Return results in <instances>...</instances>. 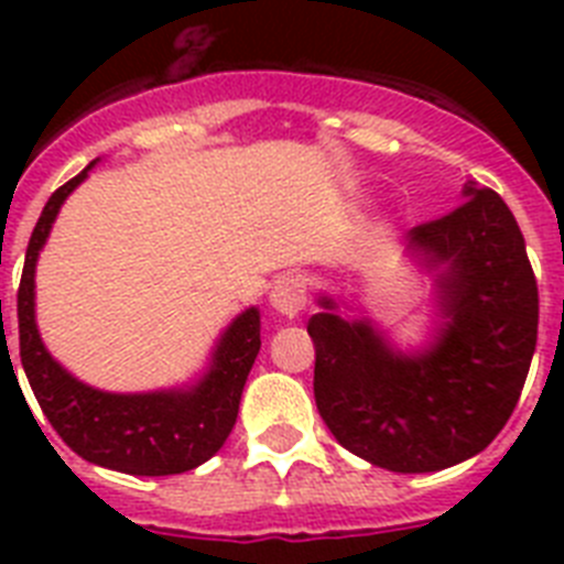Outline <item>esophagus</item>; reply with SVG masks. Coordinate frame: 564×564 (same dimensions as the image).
Listing matches in <instances>:
<instances>
[{
    "label": "esophagus",
    "mask_w": 564,
    "mask_h": 564,
    "mask_svg": "<svg viewBox=\"0 0 564 564\" xmlns=\"http://www.w3.org/2000/svg\"><path fill=\"white\" fill-rule=\"evenodd\" d=\"M305 302H307V288L305 282H302V276L288 273V276L276 279V285H273L271 291V305L276 307L282 316H296V313L305 307Z\"/></svg>",
    "instance_id": "obj_1"
}]
</instances>
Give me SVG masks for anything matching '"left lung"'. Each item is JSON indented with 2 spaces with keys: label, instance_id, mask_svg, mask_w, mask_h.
I'll return each instance as SVG.
<instances>
[{
  "label": "left lung",
  "instance_id": "1",
  "mask_svg": "<svg viewBox=\"0 0 564 564\" xmlns=\"http://www.w3.org/2000/svg\"><path fill=\"white\" fill-rule=\"evenodd\" d=\"M466 200L406 234L437 271L435 341L403 356L370 322H347L336 302L311 316L313 395L344 449L372 466L421 475L475 457L500 435L534 358L540 293L511 208L468 181Z\"/></svg>",
  "mask_w": 564,
  "mask_h": 564
}]
</instances>
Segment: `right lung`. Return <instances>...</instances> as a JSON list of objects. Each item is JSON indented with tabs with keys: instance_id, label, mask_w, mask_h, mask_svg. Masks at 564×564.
Listing matches in <instances>:
<instances>
[{
	"instance_id": "right-lung-1",
	"label": "right lung",
	"mask_w": 564,
	"mask_h": 564,
	"mask_svg": "<svg viewBox=\"0 0 564 564\" xmlns=\"http://www.w3.org/2000/svg\"><path fill=\"white\" fill-rule=\"evenodd\" d=\"M93 166L96 163H89L82 174L50 194L47 206L30 234L17 293L19 356H22L24 376L50 426L84 460L115 468L123 475H181L217 455L226 437L231 435L242 387L262 344L259 311L248 307L234 318L217 341L208 372L188 390L115 395V392L93 390L69 376L44 350L39 338L33 276H36L39 251L47 242L58 208Z\"/></svg>"
}]
</instances>
